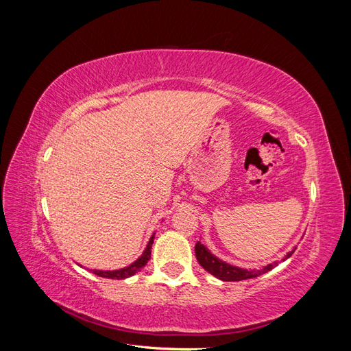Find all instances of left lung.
Here are the masks:
<instances>
[{
	"label": "left lung",
	"mask_w": 351,
	"mask_h": 351,
	"mask_svg": "<svg viewBox=\"0 0 351 351\" xmlns=\"http://www.w3.org/2000/svg\"><path fill=\"white\" fill-rule=\"evenodd\" d=\"M295 247L293 250H290L289 253L285 254L282 258V261L289 259L291 254L294 253ZM195 252H196V259L200 263V267L204 268L205 271H208L209 274L214 275L218 280L221 281H241V280H249V278H256L262 274H267L268 271H271L272 268H275L278 265V262H274L267 265L261 269H244V268H239L234 267V265L227 263L222 259H219L218 256H215L205 244H202L200 241L196 243L195 246Z\"/></svg>",
	"instance_id": "left-lung-1"
}]
</instances>
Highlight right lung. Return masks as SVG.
Here are the masks:
<instances>
[{"label": "right lung", "mask_w": 351, "mask_h": 351, "mask_svg": "<svg viewBox=\"0 0 351 351\" xmlns=\"http://www.w3.org/2000/svg\"><path fill=\"white\" fill-rule=\"evenodd\" d=\"M154 239H155V232L152 234V237L149 239V241H147L143 253L133 263H130L129 267H124L121 269H114V271L92 269V272L95 275H98V277L111 278V280H125V278H129V277H133V275L136 272H139L145 267V265L147 263V261L151 259V249H152V244H154Z\"/></svg>", "instance_id": "obj_1"}]
</instances>
